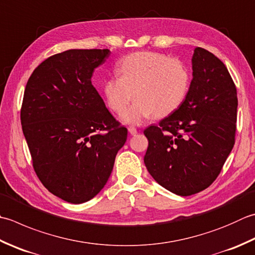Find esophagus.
Masks as SVG:
<instances>
[{
  "mask_svg": "<svg viewBox=\"0 0 255 255\" xmlns=\"http://www.w3.org/2000/svg\"><path fill=\"white\" fill-rule=\"evenodd\" d=\"M128 131H129V133L132 134V136H133V134H136V133L138 132L137 129L134 128V127H129V128H128Z\"/></svg>",
  "mask_w": 255,
  "mask_h": 255,
  "instance_id": "34e87169",
  "label": "esophagus"
}]
</instances>
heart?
<instances>
[{"label": "heart", "instance_id": "heart-1", "mask_svg": "<svg viewBox=\"0 0 255 255\" xmlns=\"http://www.w3.org/2000/svg\"><path fill=\"white\" fill-rule=\"evenodd\" d=\"M119 76L109 77L104 84L108 106L121 113L126 124L138 125L151 117L162 118L181 106L190 88L191 74L186 64L168 55L138 52L124 57L118 65Z\"/></svg>", "mask_w": 255, "mask_h": 255}]
</instances>
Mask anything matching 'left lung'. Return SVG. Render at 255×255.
I'll use <instances>...</instances> for the list:
<instances>
[{
	"instance_id": "8db88e82",
	"label": "left lung",
	"mask_w": 255,
	"mask_h": 255,
	"mask_svg": "<svg viewBox=\"0 0 255 255\" xmlns=\"http://www.w3.org/2000/svg\"><path fill=\"white\" fill-rule=\"evenodd\" d=\"M238 97L231 75L207 49L194 48L192 81L182 105L144 129L143 161L164 189L187 197L216 180L236 137Z\"/></svg>"
}]
</instances>
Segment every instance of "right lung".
I'll return each mask as SVG.
<instances>
[{
    "label": "right lung",
    "mask_w": 255,
    "mask_h": 255,
    "mask_svg": "<svg viewBox=\"0 0 255 255\" xmlns=\"http://www.w3.org/2000/svg\"><path fill=\"white\" fill-rule=\"evenodd\" d=\"M109 49H68L45 59L25 87L24 137L44 187L69 203L91 200L105 187L127 140L92 84Z\"/></svg>",
    "instance_id": "1"
}]
</instances>
